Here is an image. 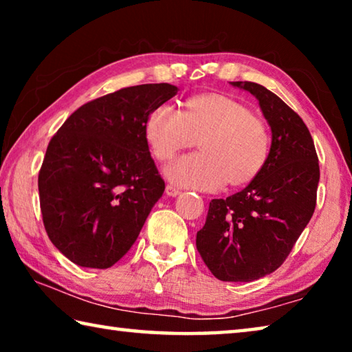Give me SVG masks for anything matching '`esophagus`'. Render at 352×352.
<instances>
[{"label": "esophagus", "instance_id": "esophagus-1", "mask_svg": "<svg viewBox=\"0 0 352 352\" xmlns=\"http://www.w3.org/2000/svg\"><path fill=\"white\" fill-rule=\"evenodd\" d=\"M166 194H168L169 197H177V195L180 194V188H177L175 184H168V186H166Z\"/></svg>", "mask_w": 352, "mask_h": 352}]
</instances>
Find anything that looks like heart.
I'll use <instances>...</instances> for the list:
<instances>
[{
  "instance_id": "1",
  "label": "heart",
  "mask_w": 352,
  "mask_h": 352,
  "mask_svg": "<svg viewBox=\"0 0 352 352\" xmlns=\"http://www.w3.org/2000/svg\"><path fill=\"white\" fill-rule=\"evenodd\" d=\"M144 140L155 160L166 163L192 146L199 153L164 170L172 183L200 190L243 186L258 177L270 157V130L245 104L219 93L184 100L175 111L158 107L144 119Z\"/></svg>"
}]
</instances>
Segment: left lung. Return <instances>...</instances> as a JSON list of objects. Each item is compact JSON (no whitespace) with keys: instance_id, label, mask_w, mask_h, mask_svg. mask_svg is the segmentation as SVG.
Listing matches in <instances>:
<instances>
[{"instance_id":"1","label":"left lung","mask_w":352,"mask_h":352,"mask_svg":"<svg viewBox=\"0 0 352 352\" xmlns=\"http://www.w3.org/2000/svg\"><path fill=\"white\" fill-rule=\"evenodd\" d=\"M230 83L258 99L272 130L270 157L241 192L210 201L195 245L220 281L250 283L275 272L306 228L320 166L309 129L284 100L259 83Z\"/></svg>"}]
</instances>
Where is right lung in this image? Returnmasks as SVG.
<instances>
[{"mask_svg": "<svg viewBox=\"0 0 352 352\" xmlns=\"http://www.w3.org/2000/svg\"><path fill=\"white\" fill-rule=\"evenodd\" d=\"M146 83L87 102L52 136L38 174L47 236L80 267L109 269L133 245L164 182L144 140V119L174 98Z\"/></svg>", "mask_w": 352, "mask_h": 352, "instance_id": "right-lung-1", "label": "right lung"}]
</instances>
